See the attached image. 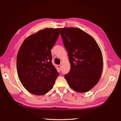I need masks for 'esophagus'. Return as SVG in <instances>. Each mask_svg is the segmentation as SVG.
Masks as SVG:
<instances>
[{
    "instance_id": "obj_1",
    "label": "esophagus",
    "mask_w": 121,
    "mask_h": 121,
    "mask_svg": "<svg viewBox=\"0 0 121 121\" xmlns=\"http://www.w3.org/2000/svg\"><path fill=\"white\" fill-rule=\"evenodd\" d=\"M61 65H57V68L59 69V70L61 69Z\"/></svg>"
}]
</instances>
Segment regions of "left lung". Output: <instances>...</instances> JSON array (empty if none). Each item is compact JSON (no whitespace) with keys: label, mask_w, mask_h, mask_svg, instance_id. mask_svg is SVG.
Segmentation results:
<instances>
[{"label":"left lung","mask_w":121,"mask_h":121,"mask_svg":"<svg viewBox=\"0 0 121 121\" xmlns=\"http://www.w3.org/2000/svg\"><path fill=\"white\" fill-rule=\"evenodd\" d=\"M60 33L71 65L65 79L73 90L88 92L97 84L102 72L100 47L93 37L79 28H60Z\"/></svg>","instance_id":"left-lung-1"}]
</instances>
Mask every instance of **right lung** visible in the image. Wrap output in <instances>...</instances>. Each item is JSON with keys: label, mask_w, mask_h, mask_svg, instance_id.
I'll list each match as a JSON object with an SVG mask.
<instances>
[{"label": "right lung", "mask_w": 121, "mask_h": 121, "mask_svg": "<svg viewBox=\"0 0 121 121\" xmlns=\"http://www.w3.org/2000/svg\"><path fill=\"white\" fill-rule=\"evenodd\" d=\"M59 35V28H46L28 37L17 57L20 81L30 93L46 94L52 88L59 73L52 63L51 50Z\"/></svg>", "instance_id": "right-lung-1"}]
</instances>
